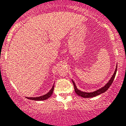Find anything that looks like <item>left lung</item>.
<instances>
[{
    "label": "left lung",
    "instance_id": "left-lung-1",
    "mask_svg": "<svg viewBox=\"0 0 126 126\" xmlns=\"http://www.w3.org/2000/svg\"><path fill=\"white\" fill-rule=\"evenodd\" d=\"M117 67H116V69H115V72H114V75L112 76L111 78L110 79V80L108 81V83L106 84L104 87H103L102 88H100V89L97 90L95 91V92H93L86 93V92H81V91L79 90L78 88H77V86H76L75 84L74 81H72L73 84H74L75 92L76 93H77L78 96L82 97H84V98L93 97L97 96H98V95L100 94L103 93L105 92L109 88H110V87L112 83L113 82V81H114L116 73H117Z\"/></svg>",
    "mask_w": 126,
    "mask_h": 126
}]
</instances>
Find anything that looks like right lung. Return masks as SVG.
I'll return each instance as SVG.
<instances>
[{"label": "right lung", "mask_w": 126, "mask_h": 126, "mask_svg": "<svg viewBox=\"0 0 126 126\" xmlns=\"http://www.w3.org/2000/svg\"><path fill=\"white\" fill-rule=\"evenodd\" d=\"M54 85H53L52 88L51 89V90L49 91V92H48L47 94H46L43 95V96H40V97H28V99H30V100H47V99H48V98H49V97L52 95V93H53V91H54Z\"/></svg>", "instance_id": "right-lung-1"}]
</instances>
